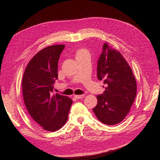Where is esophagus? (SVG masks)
<instances>
[{"label": "esophagus", "mask_w": 160, "mask_h": 160, "mask_svg": "<svg viewBox=\"0 0 160 160\" xmlns=\"http://www.w3.org/2000/svg\"><path fill=\"white\" fill-rule=\"evenodd\" d=\"M84 97V95H75L74 98H76V99H81V98H83Z\"/></svg>", "instance_id": "obj_1"}]
</instances>
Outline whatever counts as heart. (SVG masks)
Here are the masks:
<instances>
[{"label":"heart","instance_id":"1","mask_svg":"<svg viewBox=\"0 0 160 160\" xmlns=\"http://www.w3.org/2000/svg\"><path fill=\"white\" fill-rule=\"evenodd\" d=\"M86 52V51H84V50H79L78 52V53H77V55H79V54H81V53H82L83 52Z\"/></svg>","mask_w":160,"mask_h":160}]
</instances>
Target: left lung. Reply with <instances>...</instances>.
I'll use <instances>...</instances> for the list:
<instances>
[{
  "instance_id": "8db88e82",
  "label": "left lung",
  "mask_w": 160,
  "mask_h": 160,
  "mask_svg": "<svg viewBox=\"0 0 160 160\" xmlns=\"http://www.w3.org/2000/svg\"><path fill=\"white\" fill-rule=\"evenodd\" d=\"M97 76L107 86L104 93L97 96L94 113L105 124L120 123L129 113L136 96L137 84L131 68L118 50L104 43L98 60Z\"/></svg>"
}]
</instances>
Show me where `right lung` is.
Segmentation results:
<instances>
[{"label": "right lung", "mask_w": 160, "mask_h": 160, "mask_svg": "<svg viewBox=\"0 0 160 160\" xmlns=\"http://www.w3.org/2000/svg\"><path fill=\"white\" fill-rule=\"evenodd\" d=\"M64 45L45 47L29 61L22 81L24 102L33 120L45 131H56L66 123L72 100L52 95L58 63Z\"/></svg>", "instance_id": "obj_1"}]
</instances>
